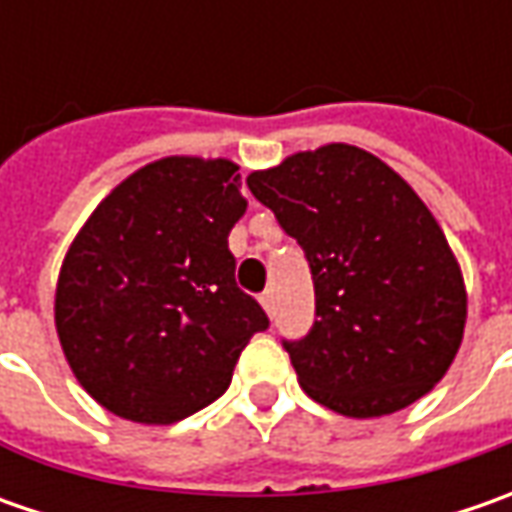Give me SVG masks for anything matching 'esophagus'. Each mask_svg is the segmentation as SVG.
<instances>
[{"label": "esophagus", "instance_id": "esophagus-1", "mask_svg": "<svg viewBox=\"0 0 512 512\" xmlns=\"http://www.w3.org/2000/svg\"><path fill=\"white\" fill-rule=\"evenodd\" d=\"M259 302L267 310V316H276V296H273V290H265L262 296H259Z\"/></svg>", "mask_w": 512, "mask_h": 512}]
</instances>
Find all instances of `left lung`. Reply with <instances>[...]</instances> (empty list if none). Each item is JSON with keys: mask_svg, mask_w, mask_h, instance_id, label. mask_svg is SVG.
<instances>
[{"mask_svg": "<svg viewBox=\"0 0 512 512\" xmlns=\"http://www.w3.org/2000/svg\"><path fill=\"white\" fill-rule=\"evenodd\" d=\"M250 193L305 250L316 322L282 339L310 399L373 419L447 373L467 296L442 227L399 173L353 145L296 153L247 176Z\"/></svg>", "mask_w": 512, "mask_h": 512, "instance_id": "1", "label": "left lung"}]
</instances>
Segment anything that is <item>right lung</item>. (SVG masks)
Masks as SVG:
<instances>
[{
	"instance_id": "add662e5",
	"label": "right lung",
	"mask_w": 512,
	"mask_h": 512,
	"mask_svg": "<svg viewBox=\"0 0 512 512\" xmlns=\"http://www.w3.org/2000/svg\"><path fill=\"white\" fill-rule=\"evenodd\" d=\"M225 159L170 156L93 210L56 287V330L79 384L110 413L173 424L213 404L253 333L270 327L236 285L230 227L247 202Z\"/></svg>"
}]
</instances>
